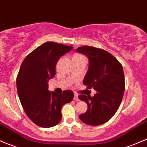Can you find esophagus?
Returning <instances> with one entry per match:
<instances>
[{
  "mask_svg": "<svg viewBox=\"0 0 147 147\" xmlns=\"http://www.w3.org/2000/svg\"><path fill=\"white\" fill-rule=\"evenodd\" d=\"M74 100H76V101L79 100V98H78V94H76V93H74Z\"/></svg>",
  "mask_w": 147,
  "mask_h": 147,
  "instance_id": "34e87169",
  "label": "esophagus"
}]
</instances>
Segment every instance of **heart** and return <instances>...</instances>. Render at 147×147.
Instances as JSON below:
<instances>
[{"mask_svg": "<svg viewBox=\"0 0 147 147\" xmlns=\"http://www.w3.org/2000/svg\"><path fill=\"white\" fill-rule=\"evenodd\" d=\"M74 57H83L82 56L80 55V54H75V55H74Z\"/></svg>", "mask_w": 147, "mask_h": 147, "instance_id": "1", "label": "heart"}]
</instances>
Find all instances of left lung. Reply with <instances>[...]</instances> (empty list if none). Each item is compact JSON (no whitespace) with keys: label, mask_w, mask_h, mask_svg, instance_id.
I'll list each match as a JSON object with an SVG mask.
<instances>
[{"label":"left lung","mask_w":147,"mask_h":147,"mask_svg":"<svg viewBox=\"0 0 147 147\" xmlns=\"http://www.w3.org/2000/svg\"><path fill=\"white\" fill-rule=\"evenodd\" d=\"M76 51L84 54L89 60L83 84L87 88L96 90L93 97L83 93L78 96L88 105L87 111L78 117L86 125H102L113 117L122 102L125 91L122 66L114 56L102 49L82 46Z\"/></svg>","instance_id":"left-lung-1"}]
</instances>
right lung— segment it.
Wrapping results in <instances>:
<instances>
[{
	"label": "right lung",
	"instance_id": "right-lung-1",
	"mask_svg": "<svg viewBox=\"0 0 147 147\" xmlns=\"http://www.w3.org/2000/svg\"><path fill=\"white\" fill-rule=\"evenodd\" d=\"M73 48L45 42L29 54L21 64L16 79L18 97L28 117L41 127L58 125L62 117L61 107L73 100L71 90L60 95L48 90V81L55 76L57 61Z\"/></svg>",
	"mask_w": 147,
	"mask_h": 147
}]
</instances>
